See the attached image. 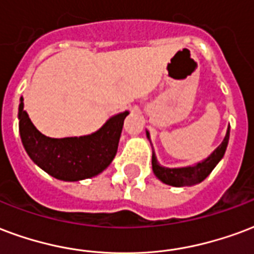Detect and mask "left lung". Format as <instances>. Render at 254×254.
<instances>
[{"label": "left lung", "mask_w": 254, "mask_h": 254, "mask_svg": "<svg viewBox=\"0 0 254 254\" xmlns=\"http://www.w3.org/2000/svg\"><path fill=\"white\" fill-rule=\"evenodd\" d=\"M229 134H230V127H227L226 136L221 142V145L208 156L207 159L202 163H198L194 167H186V168H165L159 165L156 160L155 153L152 155V168L153 172L159 179L165 183V185L175 186V187H185V186H194L196 183H200L202 180L207 178L210 172L214 170V167L218 164L226 151L227 142H229ZM149 137V133H146Z\"/></svg>", "instance_id": "left-lung-1"}]
</instances>
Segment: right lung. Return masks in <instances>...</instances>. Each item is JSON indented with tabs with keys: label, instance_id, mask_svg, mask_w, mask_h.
I'll return each mask as SVG.
<instances>
[{
	"label": "right lung",
	"instance_id": "obj_1",
	"mask_svg": "<svg viewBox=\"0 0 254 254\" xmlns=\"http://www.w3.org/2000/svg\"><path fill=\"white\" fill-rule=\"evenodd\" d=\"M121 113L109 120L98 132L83 137L51 138L37 130L24 110L18 106V127L22 145L41 170L65 182L83 180L101 174L117 153L124 120Z\"/></svg>",
	"mask_w": 254,
	"mask_h": 254
}]
</instances>
